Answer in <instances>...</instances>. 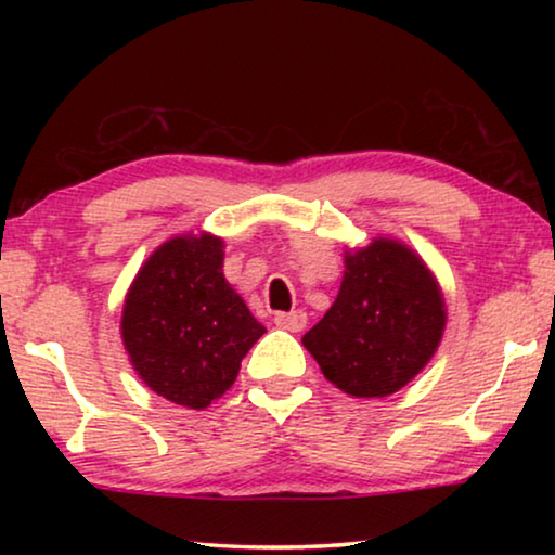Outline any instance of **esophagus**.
I'll return each instance as SVG.
<instances>
[{"mask_svg": "<svg viewBox=\"0 0 555 555\" xmlns=\"http://www.w3.org/2000/svg\"><path fill=\"white\" fill-rule=\"evenodd\" d=\"M308 323V315L302 313V310H291V313H275V325L283 331H291V333H298L306 328Z\"/></svg>", "mask_w": 555, "mask_h": 555, "instance_id": "obj_1", "label": "esophagus"}]
</instances>
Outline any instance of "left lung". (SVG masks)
I'll list each match as a JSON object with an SVG mask.
<instances>
[{"label":"left lung","mask_w":555,"mask_h":555,"mask_svg":"<svg viewBox=\"0 0 555 555\" xmlns=\"http://www.w3.org/2000/svg\"><path fill=\"white\" fill-rule=\"evenodd\" d=\"M444 325V293L429 264L404 242L374 237L346 247L336 300L302 346L336 389L384 399L427 366Z\"/></svg>","instance_id":"1"}]
</instances>
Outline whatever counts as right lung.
I'll return each instance as SVG.
<instances>
[{
	"label": "right lung",
	"mask_w": 555,
	"mask_h": 555,
	"mask_svg": "<svg viewBox=\"0 0 555 555\" xmlns=\"http://www.w3.org/2000/svg\"><path fill=\"white\" fill-rule=\"evenodd\" d=\"M224 240L173 234L135 272L120 313L128 361L158 397L207 409L234 384L240 363L264 333L227 283Z\"/></svg>",
	"instance_id": "add662e5"
}]
</instances>
